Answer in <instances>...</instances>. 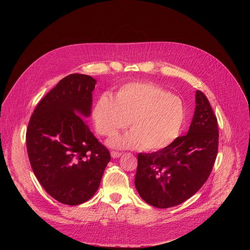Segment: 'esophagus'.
Segmentation results:
<instances>
[{"mask_svg": "<svg viewBox=\"0 0 250 250\" xmlns=\"http://www.w3.org/2000/svg\"><path fill=\"white\" fill-rule=\"evenodd\" d=\"M121 155H122V153H121V152H118V151H112V152H111V156H112L113 158H119Z\"/></svg>", "mask_w": 250, "mask_h": 250, "instance_id": "esophagus-1", "label": "esophagus"}]
</instances>
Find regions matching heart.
Wrapping results in <instances>:
<instances>
[{
  "mask_svg": "<svg viewBox=\"0 0 250 250\" xmlns=\"http://www.w3.org/2000/svg\"><path fill=\"white\" fill-rule=\"evenodd\" d=\"M92 119L96 130L104 136L115 135L126 127L130 131L111 138L115 148L159 150L179 137L187 120L184 101L152 83L132 82L122 86L112 99L100 96L94 104Z\"/></svg>",
  "mask_w": 250,
  "mask_h": 250,
  "instance_id": "heart-1",
  "label": "heart"
}]
</instances>
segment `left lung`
Listing matches in <instances>:
<instances>
[{
  "mask_svg": "<svg viewBox=\"0 0 250 250\" xmlns=\"http://www.w3.org/2000/svg\"><path fill=\"white\" fill-rule=\"evenodd\" d=\"M218 146L217 118L207 97L198 90L187 134L158 151L138 154L134 185L139 196L159 208L182 204L208 180Z\"/></svg>",
  "mask_w": 250,
  "mask_h": 250,
  "instance_id": "8db88e82",
  "label": "left lung"
}]
</instances>
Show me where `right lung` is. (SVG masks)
Returning <instances> with one entry per match:
<instances>
[{
    "instance_id": "1",
    "label": "right lung",
    "mask_w": 250,
    "mask_h": 250,
    "mask_svg": "<svg viewBox=\"0 0 250 250\" xmlns=\"http://www.w3.org/2000/svg\"><path fill=\"white\" fill-rule=\"evenodd\" d=\"M97 81L88 75L63 78L39 103L26 130V148L35 177L56 201L80 205L99 189L111 160L90 130Z\"/></svg>"
}]
</instances>
